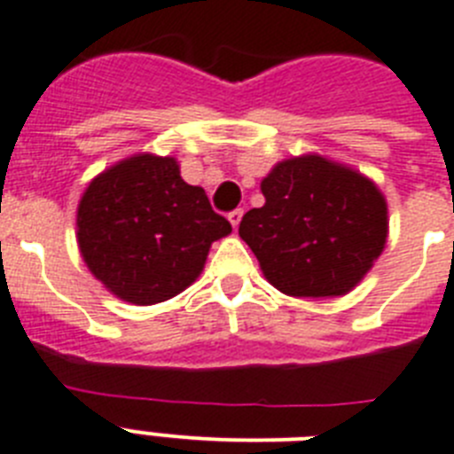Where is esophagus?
I'll return each mask as SVG.
<instances>
[{
	"label": "esophagus",
	"instance_id": "esophagus-1",
	"mask_svg": "<svg viewBox=\"0 0 454 454\" xmlns=\"http://www.w3.org/2000/svg\"><path fill=\"white\" fill-rule=\"evenodd\" d=\"M227 218H230L231 227H239V223H241V218H243V211L241 208H234V211H231Z\"/></svg>",
	"mask_w": 454,
	"mask_h": 454
}]
</instances>
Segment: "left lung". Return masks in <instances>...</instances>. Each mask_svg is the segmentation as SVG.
<instances>
[{
    "instance_id": "8db88e82",
    "label": "left lung",
    "mask_w": 454,
    "mask_h": 454,
    "mask_svg": "<svg viewBox=\"0 0 454 454\" xmlns=\"http://www.w3.org/2000/svg\"><path fill=\"white\" fill-rule=\"evenodd\" d=\"M239 236L262 273L290 297H340L373 267L387 241V204L366 176L320 155L283 160L262 181Z\"/></svg>"
}]
</instances>
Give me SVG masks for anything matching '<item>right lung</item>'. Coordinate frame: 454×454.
Returning <instances> with one entry per match:
<instances>
[{"label":"right lung","mask_w":454,"mask_h":454,"mask_svg":"<svg viewBox=\"0 0 454 454\" xmlns=\"http://www.w3.org/2000/svg\"><path fill=\"white\" fill-rule=\"evenodd\" d=\"M78 248L108 292L137 306L167 301L197 280L213 241L231 224L187 185L174 157H127L81 197Z\"/></svg>","instance_id":"right-lung-1"}]
</instances>
